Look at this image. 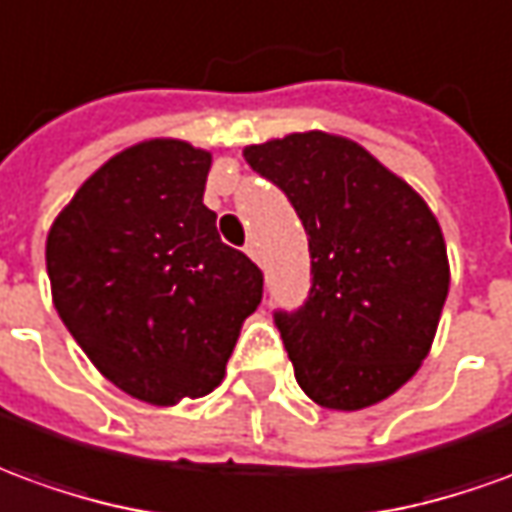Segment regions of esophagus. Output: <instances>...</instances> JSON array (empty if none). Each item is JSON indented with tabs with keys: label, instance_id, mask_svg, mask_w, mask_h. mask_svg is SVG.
Wrapping results in <instances>:
<instances>
[{
	"label": "esophagus",
	"instance_id": "esophagus-1",
	"mask_svg": "<svg viewBox=\"0 0 512 512\" xmlns=\"http://www.w3.org/2000/svg\"><path fill=\"white\" fill-rule=\"evenodd\" d=\"M246 255L252 257L255 263H260V249H257L255 241H249V244H246Z\"/></svg>",
	"mask_w": 512,
	"mask_h": 512
}]
</instances>
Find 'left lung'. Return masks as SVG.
I'll return each mask as SVG.
<instances>
[{"label":"left lung","mask_w":512,"mask_h":512,"mask_svg":"<svg viewBox=\"0 0 512 512\" xmlns=\"http://www.w3.org/2000/svg\"><path fill=\"white\" fill-rule=\"evenodd\" d=\"M246 163L296 210L310 293L274 324L296 382L321 407L363 410L427 357L449 293V260L427 202L349 138L293 132L246 146Z\"/></svg>","instance_id":"obj_1"}]
</instances>
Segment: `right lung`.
I'll return each instance as SVG.
<instances>
[{
	"label": "right lung",
	"instance_id": "right-lung-1",
	"mask_svg": "<svg viewBox=\"0 0 512 512\" xmlns=\"http://www.w3.org/2000/svg\"><path fill=\"white\" fill-rule=\"evenodd\" d=\"M210 152L155 138L94 171L46 238L57 316L107 380L149 405L210 393L263 271L221 244Z\"/></svg>",
	"mask_w": 512,
	"mask_h": 512
}]
</instances>
